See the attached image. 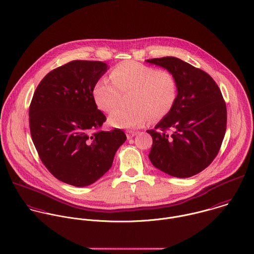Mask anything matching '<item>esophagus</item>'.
Wrapping results in <instances>:
<instances>
[{
    "label": "esophagus",
    "mask_w": 254,
    "mask_h": 254,
    "mask_svg": "<svg viewBox=\"0 0 254 254\" xmlns=\"http://www.w3.org/2000/svg\"><path fill=\"white\" fill-rule=\"evenodd\" d=\"M137 134H138V132H134V131H127L126 136H127V138H128V139H131V138H133L134 136H136Z\"/></svg>",
    "instance_id": "obj_1"
}]
</instances>
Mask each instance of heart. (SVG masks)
<instances>
[{
	"label": "heart",
	"mask_w": 254,
	"mask_h": 254,
	"mask_svg": "<svg viewBox=\"0 0 254 254\" xmlns=\"http://www.w3.org/2000/svg\"><path fill=\"white\" fill-rule=\"evenodd\" d=\"M110 81L99 79L92 87V97L103 112H110L118 104L121 93L129 91V106L115 109L108 117L111 125L138 128L151 116L155 120L166 117L172 110L178 94L175 77L164 69H157L136 61L123 62L110 72Z\"/></svg>",
	"instance_id": "b5f03b06"
}]
</instances>
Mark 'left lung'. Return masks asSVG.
<instances>
[{
	"label": "left lung",
	"mask_w": 254,
	"mask_h": 254,
	"mask_svg": "<svg viewBox=\"0 0 254 254\" xmlns=\"http://www.w3.org/2000/svg\"><path fill=\"white\" fill-rule=\"evenodd\" d=\"M176 79L178 94L169 114L155 129L149 159L171 176H193L217 157L227 129V107L213 78L175 57L149 59Z\"/></svg>",
	"instance_id": "8db88e82"
}]
</instances>
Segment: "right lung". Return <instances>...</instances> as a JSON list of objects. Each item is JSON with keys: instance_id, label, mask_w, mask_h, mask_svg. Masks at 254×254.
Wrapping results in <instances>:
<instances>
[{"instance_id": "obj_1", "label": "right lung", "mask_w": 254, "mask_h": 254, "mask_svg": "<svg viewBox=\"0 0 254 254\" xmlns=\"http://www.w3.org/2000/svg\"><path fill=\"white\" fill-rule=\"evenodd\" d=\"M100 61H71L49 72L29 105V129L38 156L57 179L87 186L111 168L126 141L118 128L102 131L105 115L97 109L92 87L107 71Z\"/></svg>"}]
</instances>
